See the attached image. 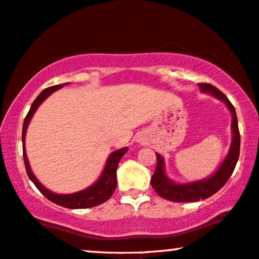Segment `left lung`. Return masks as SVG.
Returning <instances> with one entry per match:
<instances>
[{
	"instance_id": "8db88e82",
	"label": "left lung",
	"mask_w": 259,
	"mask_h": 259,
	"mask_svg": "<svg viewBox=\"0 0 259 259\" xmlns=\"http://www.w3.org/2000/svg\"><path fill=\"white\" fill-rule=\"evenodd\" d=\"M199 88L201 91L209 92L214 97L222 99V101L227 105L232 113V132H233V140L231 144L230 151L219 169L212 175L211 178L206 180L192 182V184H184L179 185L171 182L169 179L165 177L163 170V158L160 155L156 154L157 163L156 169H155L153 178H151V186L156 191V193L161 198L170 200L174 202H191V201H199V200L207 199L209 196L215 194L224 185L226 184L231 175H232L234 168H236L237 161L239 158V149H240V134L239 127H238V119L236 115V110L232 103L229 101V98L223 94L220 90L215 86L207 82H200Z\"/></svg>"
}]
</instances>
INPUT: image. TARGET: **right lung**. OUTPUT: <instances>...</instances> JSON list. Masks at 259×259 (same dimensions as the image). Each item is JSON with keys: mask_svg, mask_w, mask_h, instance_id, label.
<instances>
[{"mask_svg": "<svg viewBox=\"0 0 259 259\" xmlns=\"http://www.w3.org/2000/svg\"><path fill=\"white\" fill-rule=\"evenodd\" d=\"M65 84L60 85H54L51 86V88L45 89L41 94L37 96L35 101L33 102L32 106H30L28 113H27L25 122H23V127H22V146H23V161H25L26 165V171L28 178L32 180V182L35 185V187L39 189V191L42 193V194L46 196L48 200H51L54 204L63 206V207L66 208H90L95 207V206H98L105 202L106 200L110 199V196L113 194L115 189L117 187V178H116V171L117 167H118V163L120 158L127 151V148H122V149L113 151V153L110 155L108 161H106L104 171H103L102 177L99 178V180L96 182L95 185H92L91 187L84 189L81 192L73 193V194H55V193L48 191L47 188H45L42 185L40 184L39 181L36 180V178L34 177L32 170H30L28 158H27L26 151H25V137H26V130L27 126L30 122V118L34 115V112L36 111V109L39 108V105L42 103L45 99H46L48 96H50L52 92L57 91L58 89L63 88Z\"/></svg>", "mask_w": 259, "mask_h": 259, "instance_id": "right-lung-1", "label": "right lung"}]
</instances>
